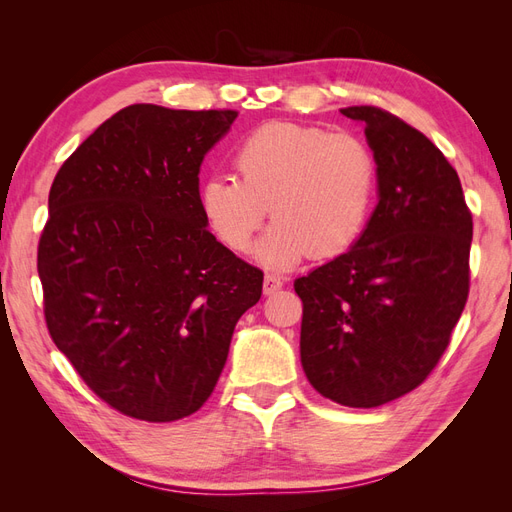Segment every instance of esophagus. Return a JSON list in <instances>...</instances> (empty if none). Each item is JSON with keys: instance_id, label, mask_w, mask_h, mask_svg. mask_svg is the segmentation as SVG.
<instances>
[{"instance_id": "esophagus-1", "label": "esophagus", "mask_w": 512, "mask_h": 512, "mask_svg": "<svg viewBox=\"0 0 512 512\" xmlns=\"http://www.w3.org/2000/svg\"><path fill=\"white\" fill-rule=\"evenodd\" d=\"M284 286V282L280 280V277L273 275V273H267L265 275V282H262V288H265V294H273Z\"/></svg>"}]
</instances>
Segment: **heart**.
<instances>
[{
    "label": "heart",
    "mask_w": 512,
    "mask_h": 512,
    "mask_svg": "<svg viewBox=\"0 0 512 512\" xmlns=\"http://www.w3.org/2000/svg\"><path fill=\"white\" fill-rule=\"evenodd\" d=\"M237 177L200 183L198 207L232 252H247L267 218H275L258 258L290 267L305 254L335 258L359 241L376 194V162L352 134L271 121L232 153Z\"/></svg>",
    "instance_id": "obj_1"
}]
</instances>
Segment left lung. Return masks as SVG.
<instances>
[{"instance_id": "1", "label": "left lung", "mask_w": 512, "mask_h": 512, "mask_svg": "<svg viewBox=\"0 0 512 512\" xmlns=\"http://www.w3.org/2000/svg\"><path fill=\"white\" fill-rule=\"evenodd\" d=\"M365 126L378 205L350 250L294 280L309 384L350 408L414 391L438 365L470 292L472 213L457 170L410 123L378 106Z\"/></svg>"}]
</instances>
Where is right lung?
I'll return each mask as SVG.
<instances>
[{
    "instance_id": "right-lung-1",
    "label": "right lung",
    "mask_w": 512,
    "mask_h": 512,
    "mask_svg": "<svg viewBox=\"0 0 512 512\" xmlns=\"http://www.w3.org/2000/svg\"><path fill=\"white\" fill-rule=\"evenodd\" d=\"M237 115L126 106L51 185L38 243L46 327L89 389L138 421L205 404L262 294V271L198 207L200 164Z\"/></svg>"
}]
</instances>
